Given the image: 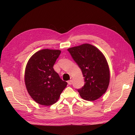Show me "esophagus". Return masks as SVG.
<instances>
[{
  "mask_svg": "<svg viewBox=\"0 0 135 135\" xmlns=\"http://www.w3.org/2000/svg\"><path fill=\"white\" fill-rule=\"evenodd\" d=\"M68 85H71V84H72V83H73V81H72V80H70V81H68Z\"/></svg>",
  "mask_w": 135,
  "mask_h": 135,
  "instance_id": "1",
  "label": "esophagus"
}]
</instances>
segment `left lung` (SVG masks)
<instances>
[{
	"label": "left lung",
	"instance_id": "1",
	"mask_svg": "<svg viewBox=\"0 0 135 135\" xmlns=\"http://www.w3.org/2000/svg\"><path fill=\"white\" fill-rule=\"evenodd\" d=\"M85 79V85L78 89L84 100L94 101L107 90L110 82V70L104 56L90 44H83L68 49Z\"/></svg>",
	"mask_w": 135,
	"mask_h": 135
}]
</instances>
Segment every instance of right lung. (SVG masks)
Here are the masks:
<instances>
[{"mask_svg": "<svg viewBox=\"0 0 135 135\" xmlns=\"http://www.w3.org/2000/svg\"><path fill=\"white\" fill-rule=\"evenodd\" d=\"M59 50L43 49L28 60L25 71V84L28 93L41 105H51L57 102L67 83L53 69Z\"/></svg>", "mask_w": 135, "mask_h": 135, "instance_id": "add662e5", "label": "right lung"}]
</instances>
